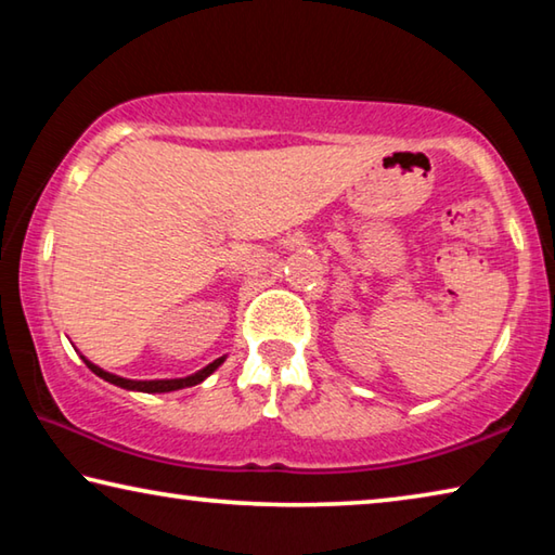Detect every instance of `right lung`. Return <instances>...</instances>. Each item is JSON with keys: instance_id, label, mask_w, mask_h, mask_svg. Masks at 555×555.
I'll return each mask as SVG.
<instances>
[{"instance_id": "obj_1", "label": "right lung", "mask_w": 555, "mask_h": 555, "mask_svg": "<svg viewBox=\"0 0 555 555\" xmlns=\"http://www.w3.org/2000/svg\"><path fill=\"white\" fill-rule=\"evenodd\" d=\"M82 362L88 364V367L102 377L109 384H115V387L121 389H129V391H144V393H168V391H178V389H185V387H195V384H201L210 377V374L220 367V364L228 360V354L218 357V360H212L210 364H205L203 370L188 374V377H176V379H127V377H119V374H112L107 370L98 367V364H92L86 354H80Z\"/></svg>"}]
</instances>
